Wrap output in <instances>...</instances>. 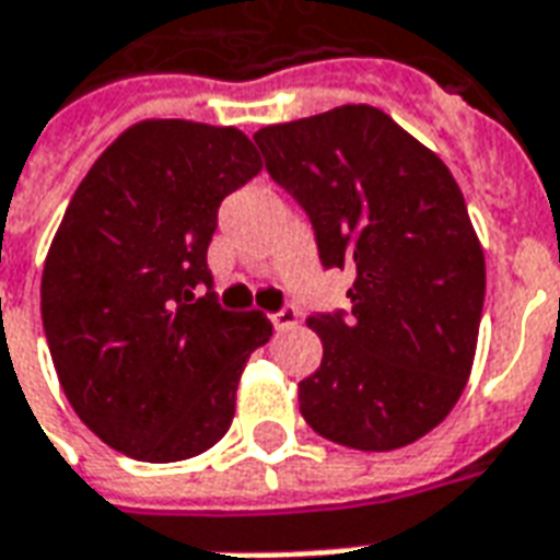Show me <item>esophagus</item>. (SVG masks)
Listing matches in <instances>:
<instances>
[{
  "label": "esophagus",
  "mask_w": 560,
  "mask_h": 560,
  "mask_svg": "<svg viewBox=\"0 0 560 560\" xmlns=\"http://www.w3.org/2000/svg\"><path fill=\"white\" fill-rule=\"evenodd\" d=\"M269 320H272V326H276V329H293V326H296V323H300V312H296V308H281V312H276V314H269Z\"/></svg>",
  "instance_id": "34e87169"
}]
</instances>
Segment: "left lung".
Here are the masks:
<instances>
[{"label": "left lung", "instance_id": "left-lung-1", "mask_svg": "<svg viewBox=\"0 0 560 560\" xmlns=\"http://www.w3.org/2000/svg\"><path fill=\"white\" fill-rule=\"evenodd\" d=\"M267 172L314 225L323 267H353L350 314H312L323 362L300 383L314 433L395 451L466 388L487 291L457 180L383 109L353 103L255 132Z\"/></svg>", "mask_w": 560, "mask_h": 560}]
</instances>
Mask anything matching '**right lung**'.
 Returning a JSON list of instances; mask_svg holds the SVG:
<instances>
[{"label": "right lung", "mask_w": 560, "mask_h": 560, "mask_svg": "<svg viewBox=\"0 0 560 560\" xmlns=\"http://www.w3.org/2000/svg\"><path fill=\"white\" fill-rule=\"evenodd\" d=\"M260 165L237 127L148 118L70 198L40 279L44 332L73 412L127 457L189 459L231 428L272 323L219 308L207 246L222 198Z\"/></svg>", "instance_id": "1"}]
</instances>
